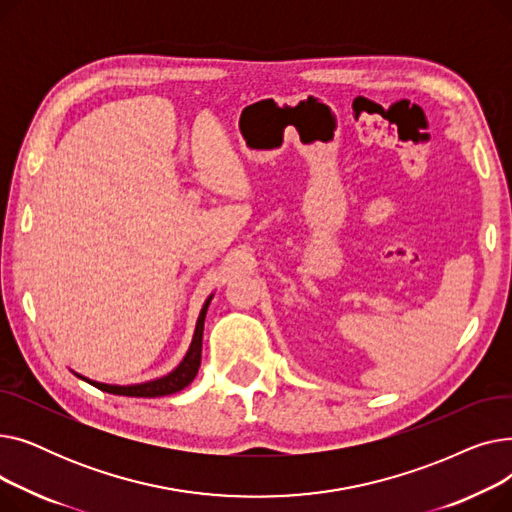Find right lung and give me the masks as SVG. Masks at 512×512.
<instances>
[{"label":"right lung","instance_id":"right-lung-1","mask_svg":"<svg viewBox=\"0 0 512 512\" xmlns=\"http://www.w3.org/2000/svg\"><path fill=\"white\" fill-rule=\"evenodd\" d=\"M211 297L205 301L199 319H197V328H195V336L191 342V348H188L186 357L182 359V363L164 378L147 382V384H137V386H110V384H99V382H91L87 378H83L85 382L93 384L95 388L110 392V394H120V396H139V398H155V396H168L174 392H180L182 388H186L195 380V375L199 371L201 365V344H203V324H205V313L209 307ZM80 378V375H78Z\"/></svg>","mask_w":512,"mask_h":512}]
</instances>
